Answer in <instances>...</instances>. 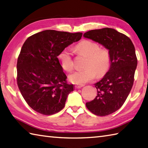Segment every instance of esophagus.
Masks as SVG:
<instances>
[{
    "label": "esophagus",
    "mask_w": 148,
    "mask_h": 148,
    "mask_svg": "<svg viewBox=\"0 0 148 148\" xmlns=\"http://www.w3.org/2000/svg\"><path fill=\"white\" fill-rule=\"evenodd\" d=\"M84 86V84H76V85H75V87H76V88H82Z\"/></svg>",
    "instance_id": "34e87169"
}]
</instances>
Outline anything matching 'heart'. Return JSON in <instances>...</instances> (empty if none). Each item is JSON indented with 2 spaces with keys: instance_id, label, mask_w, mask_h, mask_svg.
Returning a JSON list of instances; mask_svg holds the SVG:
<instances>
[{
  "instance_id": "1",
  "label": "heart",
  "mask_w": 148,
  "mask_h": 148,
  "mask_svg": "<svg viewBox=\"0 0 148 148\" xmlns=\"http://www.w3.org/2000/svg\"><path fill=\"white\" fill-rule=\"evenodd\" d=\"M77 53L88 56L84 70L76 71L69 75V80L77 84H83L92 81L97 75L100 76L109 70L111 63L110 53L105 48H100L95 42L84 40L75 47ZM73 52L69 48L64 49L60 53L58 58L62 68L67 71H71L74 68L72 58Z\"/></svg>"
}]
</instances>
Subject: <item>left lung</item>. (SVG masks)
<instances>
[{"mask_svg": "<svg viewBox=\"0 0 148 148\" xmlns=\"http://www.w3.org/2000/svg\"><path fill=\"white\" fill-rule=\"evenodd\" d=\"M83 36L104 46L111 57L109 70L95 84L97 95L86 106L97 116L111 114L123 106L132 88L137 65L135 47L129 37L110 28L90 30Z\"/></svg>", "mask_w": 148, "mask_h": 148, "instance_id": "left-lung-1", "label": "left lung"}]
</instances>
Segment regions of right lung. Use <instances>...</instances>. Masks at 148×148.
<instances>
[{"mask_svg": "<svg viewBox=\"0 0 148 148\" xmlns=\"http://www.w3.org/2000/svg\"><path fill=\"white\" fill-rule=\"evenodd\" d=\"M83 34L46 30L24 42L17 62V84L25 100L34 111L52 115L64 108L73 84L67 83L57 56Z\"/></svg>", "mask_w": 148, "mask_h": 148, "instance_id": "obj_1", "label": "right lung"}]
</instances>
